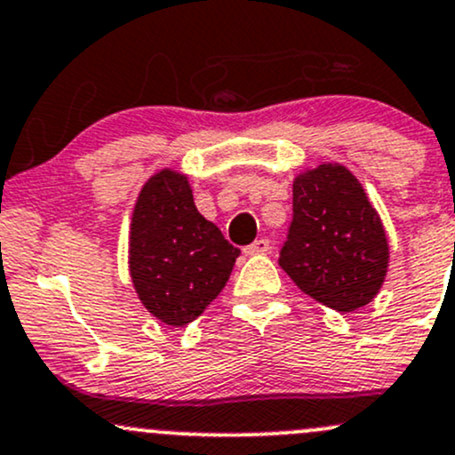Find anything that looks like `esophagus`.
Segmentation results:
<instances>
[{"label": "esophagus", "mask_w": 455, "mask_h": 455, "mask_svg": "<svg viewBox=\"0 0 455 455\" xmlns=\"http://www.w3.org/2000/svg\"><path fill=\"white\" fill-rule=\"evenodd\" d=\"M270 240H266V237H259V240H255L251 243V246L243 248V252L246 255H264V252L270 251Z\"/></svg>", "instance_id": "obj_1"}]
</instances>
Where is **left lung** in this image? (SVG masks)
<instances>
[{
	"instance_id": "8db88e82",
	"label": "left lung",
	"mask_w": 455,
	"mask_h": 455,
	"mask_svg": "<svg viewBox=\"0 0 455 455\" xmlns=\"http://www.w3.org/2000/svg\"><path fill=\"white\" fill-rule=\"evenodd\" d=\"M291 224L279 264L305 294L338 312L375 299L388 270V240L360 180L324 164L294 180Z\"/></svg>"
}]
</instances>
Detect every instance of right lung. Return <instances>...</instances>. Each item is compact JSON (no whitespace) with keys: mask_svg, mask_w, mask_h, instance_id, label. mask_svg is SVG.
Wrapping results in <instances>:
<instances>
[{"mask_svg":"<svg viewBox=\"0 0 455 455\" xmlns=\"http://www.w3.org/2000/svg\"><path fill=\"white\" fill-rule=\"evenodd\" d=\"M128 255L132 285L148 312L183 327L222 291L240 248L198 213L183 174L161 170L137 198Z\"/></svg>","mask_w":455,"mask_h":455,"instance_id":"1","label":"right lung"}]
</instances>
